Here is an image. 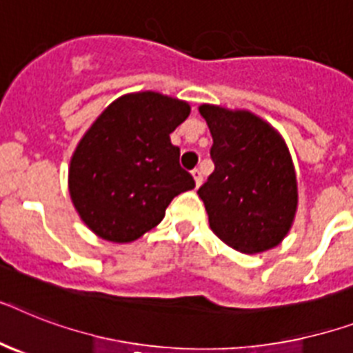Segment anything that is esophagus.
Here are the masks:
<instances>
[{"label": "esophagus", "mask_w": 353, "mask_h": 353, "mask_svg": "<svg viewBox=\"0 0 353 353\" xmlns=\"http://www.w3.org/2000/svg\"><path fill=\"white\" fill-rule=\"evenodd\" d=\"M192 177H194V181H196V186H199L203 183V174L199 168H194V170H192Z\"/></svg>", "instance_id": "esophagus-1"}]
</instances>
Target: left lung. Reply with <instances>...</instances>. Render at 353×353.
Instances as JSON below:
<instances>
[{
    "instance_id": "obj_1",
    "label": "left lung",
    "mask_w": 353,
    "mask_h": 353,
    "mask_svg": "<svg viewBox=\"0 0 353 353\" xmlns=\"http://www.w3.org/2000/svg\"><path fill=\"white\" fill-rule=\"evenodd\" d=\"M216 165L197 190L212 232L243 254L279 245L297 210V179L285 139L248 110L201 105Z\"/></svg>"
}]
</instances>
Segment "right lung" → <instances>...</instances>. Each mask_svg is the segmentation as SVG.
<instances>
[{"label":"right lung","mask_w":353,"mask_h":353,"mask_svg":"<svg viewBox=\"0 0 353 353\" xmlns=\"http://www.w3.org/2000/svg\"><path fill=\"white\" fill-rule=\"evenodd\" d=\"M190 105L159 92L125 94L85 132L70 159L68 192L90 230L130 243L161 223L170 201L192 190L170 134Z\"/></svg>","instance_id":"add662e5"}]
</instances>
